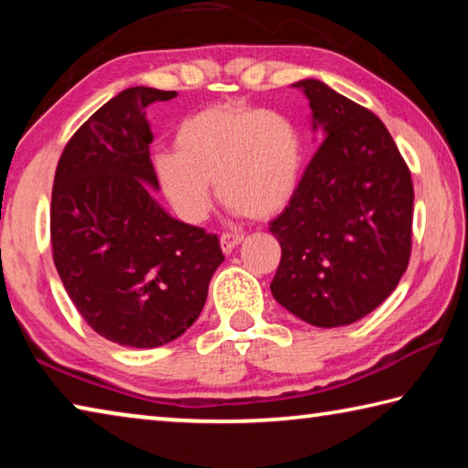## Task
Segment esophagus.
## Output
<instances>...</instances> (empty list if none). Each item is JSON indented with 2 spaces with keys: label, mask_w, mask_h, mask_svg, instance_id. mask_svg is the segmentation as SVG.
Returning a JSON list of instances; mask_svg holds the SVG:
<instances>
[{
  "label": "esophagus",
  "mask_w": 468,
  "mask_h": 468,
  "mask_svg": "<svg viewBox=\"0 0 468 468\" xmlns=\"http://www.w3.org/2000/svg\"><path fill=\"white\" fill-rule=\"evenodd\" d=\"M241 241H243V235H239V233H223V235H220V248H223L225 253H231Z\"/></svg>",
  "instance_id": "34e87169"
}]
</instances>
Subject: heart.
Returning <instances> with one entry per match:
<instances>
[{"label":"heart","mask_w":468,"mask_h":468,"mask_svg":"<svg viewBox=\"0 0 468 468\" xmlns=\"http://www.w3.org/2000/svg\"><path fill=\"white\" fill-rule=\"evenodd\" d=\"M177 148L153 158L171 208L202 223L217 194L235 215L268 218L295 196L303 169V140L287 115L241 102H217L177 125Z\"/></svg>","instance_id":"b5f03b06"}]
</instances>
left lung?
I'll list each match as a JSON object with an SVG mask.
<instances>
[{
  "instance_id": "8db88e82",
  "label": "left lung",
  "mask_w": 468,
  "mask_h": 468,
  "mask_svg": "<svg viewBox=\"0 0 468 468\" xmlns=\"http://www.w3.org/2000/svg\"><path fill=\"white\" fill-rule=\"evenodd\" d=\"M292 89L310 101L318 153L271 223L282 250L271 291L312 326H348L382 305L407 271L413 181L371 111L314 78Z\"/></svg>"
}]
</instances>
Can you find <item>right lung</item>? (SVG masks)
Returning <instances> with one entry per match:
<instances>
[{
  "mask_svg": "<svg viewBox=\"0 0 468 468\" xmlns=\"http://www.w3.org/2000/svg\"><path fill=\"white\" fill-rule=\"evenodd\" d=\"M176 90L133 86L78 130L51 194L53 262L86 324L111 343L154 348L197 320L223 264L218 237L154 200L146 107Z\"/></svg>",
  "mask_w": 468,
  "mask_h": 468,
  "instance_id": "add662e5",
  "label": "right lung"
}]
</instances>
